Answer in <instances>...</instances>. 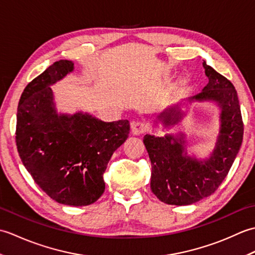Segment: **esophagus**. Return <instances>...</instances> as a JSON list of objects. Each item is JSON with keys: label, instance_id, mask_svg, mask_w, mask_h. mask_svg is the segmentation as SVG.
Wrapping results in <instances>:
<instances>
[{"label": "esophagus", "instance_id": "34e87169", "mask_svg": "<svg viewBox=\"0 0 255 255\" xmlns=\"http://www.w3.org/2000/svg\"><path fill=\"white\" fill-rule=\"evenodd\" d=\"M147 129H148V125L144 122H136V123H132L131 125V132L133 134H141L147 131Z\"/></svg>", "mask_w": 255, "mask_h": 255}]
</instances>
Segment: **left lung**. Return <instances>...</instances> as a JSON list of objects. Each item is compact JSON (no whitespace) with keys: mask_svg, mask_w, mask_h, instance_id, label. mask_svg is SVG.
Wrapping results in <instances>:
<instances>
[{"mask_svg":"<svg viewBox=\"0 0 255 255\" xmlns=\"http://www.w3.org/2000/svg\"><path fill=\"white\" fill-rule=\"evenodd\" d=\"M203 67L209 82L189 101H214L221 110L219 136L209 159L200 161L186 155L182 133L180 137L145 134L143 138L152 166L151 191L169 205H191L213 194L228 174L242 143L243 122L234 84L205 61ZM181 118L177 106L158 116L166 127Z\"/></svg>","mask_w":255,"mask_h":255,"instance_id":"8db88e82","label":"left lung"}]
</instances>
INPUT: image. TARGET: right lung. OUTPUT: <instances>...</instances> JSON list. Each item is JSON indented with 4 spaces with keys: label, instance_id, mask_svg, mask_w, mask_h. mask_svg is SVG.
I'll list each match as a JSON object with an SVG mask.
<instances>
[{
    "label": "right lung",
    "instance_id": "right-lung-1",
    "mask_svg": "<svg viewBox=\"0 0 255 255\" xmlns=\"http://www.w3.org/2000/svg\"><path fill=\"white\" fill-rule=\"evenodd\" d=\"M73 71L59 60L26 86L17 107L16 145L26 170L50 198L70 206L91 205L104 193L103 174L130 125L105 123L82 112L58 115L50 86Z\"/></svg>",
    "mask_w": 255,
    "mask_h": 255
}]
</instances>
